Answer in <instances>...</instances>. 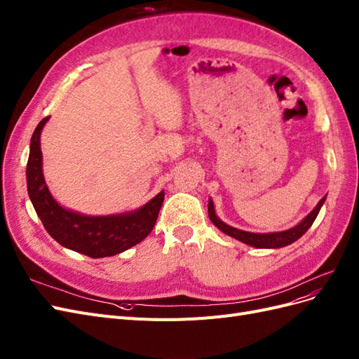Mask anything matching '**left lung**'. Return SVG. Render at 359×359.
<instances>
[{
  "instance_id": "obj_1",
  "label": "left lung",
  "mask_w": 359,
  "mask_h": 359,
  "mask_svg": "<svg viewBox=\"0 0 359 359\" xmlns=\"http://www.w3.org/2000/svg\"><path fill=\"white\" fill-rule=\"evenodd\" d=\"M325 200H327V195L323 196V198L316 204L315 209L311 210L302 222L289 229L277 231V233H249V231H243V229H238V228H234V226L225 224L224 221H221V219L217 217L212 198H209V217L213 222V225L217 226V229H221L224 234L233 237L241 243H245V245H249V246L257 248V249H279V248H285L287 245H291V243L297 241L306 233V231L311 226V224L315 222V219L320 210V207L323 205V203H325Z\"/></svg>"
}]
</instances>
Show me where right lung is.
Returning a JSON list of instances; mask_svg holds the SVG:
<instances>
[{
  "label": "right lung",
  "instance_id": "right-lung-1",
  "mask_svg": "<svg viewBox=\"0 0 359 359\" xmlns=\"http://www.w3.org/2000/svg\"><path fill=\"white\" fill-rule=\"evenodd\" d=\"M48 121L49 116L44 118L31 137L27 188L34 209L49 236L61 246L90 258L113 257L138 245L155 226L164 203V191L138 209L119 215L85 216L64 209L52 196L43 176L40 135Z\"/></svg>",
  "mask_w": 359,
  "mask_h": 359
}]
</instances>
